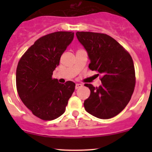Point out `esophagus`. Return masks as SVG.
I'll list each match as a JSON object with an SVG mask.
<instances>
[{
  "label": "esophagus",
  "mask_w": 152,
  "mask_h": 152,
  "mask_svg": "<svg viewBox=\"0 0 152 152\" xmlns=\"http://www.w3.org/2000/svg\"><path fill=\"white\" fill-rule=\"evenodd\" d=\"M82 87V84H76V89H79Z\"/></svg>",
  "instance_id": "esophagus-1"
}]
</instances>
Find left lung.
<instances>
[{
	"label": "left lung",
	"mask_w": 152,
	"mask_h": 152,
	"mask_svg": "<svg viewBox=\"0 0 152 152\" xmlns=\"http://www.w3.org/2000/svg\"><path fill=\"white\" fill-rule=\"evenodd\" d=\"M90 63L89 68L103 75L102 85L85 84L90 95L84 102L86 111L101 119L117 115L128 104L135 86V72L129 53L117 41L105 34L76 33Z\"/></svg>",
	"instance_id": "obj_1"
}]
</instances>
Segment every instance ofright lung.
<instances>
[{
  "label": "right lung",
  "instance_id": "1",
  "mask_svg": "<svg viewBox=\"0 0 152 152\" xmlns=\"http://www.w3.org/2000/svg\"><path fill=\"white\" fill-rule=\"evenodd\" d=\"M74 33L57 31L38 39L18 62L16 85L21 101L34 115L50 121L62 115L75 90L74 82L61 84L52 79L60 57Z\"/></svg>",
  "mask_w": 152,
  "mask_h": 152
}]
</instances>
